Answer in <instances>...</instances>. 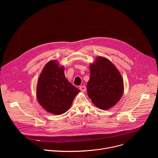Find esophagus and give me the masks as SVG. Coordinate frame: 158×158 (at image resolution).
I'll return each mask as SVG.
<instances>
[{
    "instance_id": "esophagus-1",
    "label": "esophagus",
    "mask_w": 158,
    "mask_h": 158,
    "mask_svg": "<svg viewBox=\"0 0 158 158\" xmlns=\"http://www.w3.org/2000/svg\"><path fill=\"white\" fill-rule=\"evenodd\" d=\"M79 89H80V90H81V91L82 92H85V90H86V88H85V87L84 85L81 86V87H79Z\"/></svg>"
}]
</instances>
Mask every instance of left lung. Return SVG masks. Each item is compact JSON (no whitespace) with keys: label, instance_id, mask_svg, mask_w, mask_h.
<instances>
[{"label":"left lung","instance_id":"obj_1","mask_svg":"<svg viewBox=\"0 0 158 158\" xmlns=\"http://www.w3.org/2000/svg\"><path fill=\"white\" fill-rule=\"evenodd\" d=\"M87 91L93 104L101 109L110 108L119 101L124 91L123 79L109 60L98 57L90 65Z\"/></svg>","mask_w":158,"mask_h":158}]
</instances>
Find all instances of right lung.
I'll use <instances>...</instances> for the list:
<instances>
[{"label":"right lung","mask_w":158,"mask_h":158,"mask_svg":"<svg viewBox=\"0 0 158 158\" xmlns=\"http://www.w3.org/2000/svg\"><path fill=\"white\" fill-rule=\"evenodd\" d=\"M36 92L37 101L45 109L60 115L69 109L79 90L65 78L63 66L51 60L41 72Z\"/></svg>","instance_id":"right-lung-1"}]
</instances>
